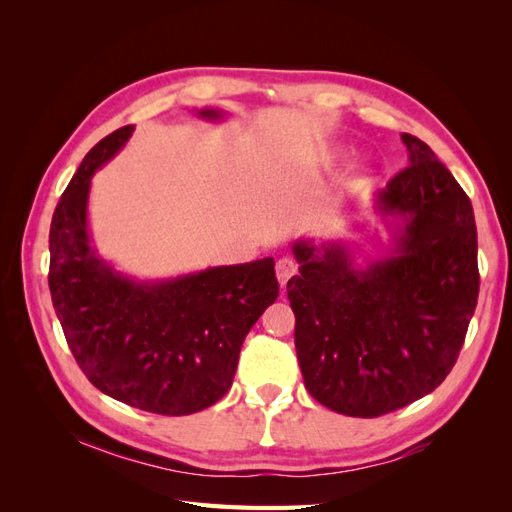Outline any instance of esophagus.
Segmentation results:
<instances>
[{
	"label": "esophagus",
	"mask_w": 512,
	"mask_h": 512,
	"mask_svg": "<svg viewBox=\"0 0 512 512\" xmlns=\"http://www.w3.org/2000/svg\"><path fill=\"white\" fill-rule=\"evenodd\" d=\"M297 269H299V265L292 258H280L275 262V275H277V282H280L282 288L286 286L290 277L297 273Z\"/></svg>",
	"instance_id": "obj_1"
}]
</instances>
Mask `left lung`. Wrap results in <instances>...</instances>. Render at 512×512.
Listing matches in <instances>:
<instances>
[{
	"instance_id": "obj_1",
	"label": "left lung",
	"mask_w": 512,
	"mask_h": 512,
	"mask_svg": "<svg viewBox=\"0 0 512 512\" xmlns=\"http://www.w3.org/2000/svg\"><path fill=\"white\" fill-rule=\"evenodd\" d=\"M410 166L376 194L401 220L389 258L361 269L344 243L297 241L288 282L305 389L339 414L374 418L425 397L451 374L478 299L468 194L421 138Z\"/></svg>"
}]
</instances>
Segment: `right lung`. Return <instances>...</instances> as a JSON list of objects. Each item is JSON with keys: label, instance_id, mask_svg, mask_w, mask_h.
I'll use <instances>...</instances> for the list:
<instances>
[{"label": "right lung", "instance_id": "obj_1", "mask_svg": "<svg viewBox=\"0 0 512 512\" xmlns=\"http://www.w3.org/2000/svg\"><path fill=\"white\" fill-rule=\"evenodd\" d=\"M205 119L222 111L203 108ZM134 126L104 136L61 194L49 232V288L66 342L87 380L132 408L183 416L213 406L235 378L245 335L277 299L275 260L134 282L91 247V177Z\"/></svg>", "mask_w": 512, "mask_h": 512}]
</instances>
